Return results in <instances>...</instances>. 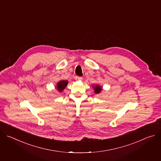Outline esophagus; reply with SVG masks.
I'll list each match as a JSON object with an SVG mask.
<instances>
[{
	"mask_svg": "<svg viewBox=\"0 0 161 161\" xmlns=\"http://www.w3.org/2000/svg\"><path fill=\"white\" fill-rule=\"evenodd\" d=\"M83 78H82V77H79V76H76L75 77V80H76V81H78V80H81Z\"/></svg>",
	"mask_w": 161,
	"mask_h": 161,
	"instance_id": "esophagus-1",
	"label": "esophagus"
}]
</instances>
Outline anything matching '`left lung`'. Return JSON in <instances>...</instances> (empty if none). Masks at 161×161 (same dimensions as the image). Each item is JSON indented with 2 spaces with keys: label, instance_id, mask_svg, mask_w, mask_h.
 <instances>
[{
  "label": "left lung",
  "instance_id": "8db88e82",
  "mask_svg": "<svg viewBox=\"0 0 161 161\" xmlns=\"http://www.w3.org/2000/svg\"><path fill=\"white\" fill-rule=\"evenodd\" d=\"M92 87L94 88V92L97 94L101 93V92L103 90V86H100L99 85H92Z\"/></svg>",
  "mask_w": 161,
  "mask_h": 161
}]
</instances>
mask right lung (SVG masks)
Listing matches in <instances>:
<instances>
[{"mask_svg": "<svg viewBox=\"0 0 161 161\" xmlns=\"http://www.w3.org/2000/svg\"><path fill=\"white\" fill-rule=\"evenodd\" d=\"M68 84L67 80H60L55 86L57 90L59 92H62Z\"/></svg>", "mask_w": 161, "mask_h": 161, "instance_id": "right-lung-1", "label": "right lung"}]
</instances>
